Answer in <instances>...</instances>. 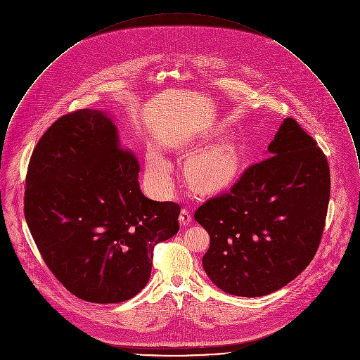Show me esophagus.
I'll return each instance as SVG.
<instances>
[{"mask_svg": "<svg viewBox=\"0 0 360 360\" xmlns=\"http://www.w3.org/2000/svg\"><path fill=\"white\" fill-rule=\"evenodd\" d=\"M191 214H190V212L187 210V209H181V212H180V216H179V221H180V224L181 226H188L190 223H191Z\"/></svg>", "mask_w": 360, "mask_h": 360, "instance_id": "34e87169", "label": "esophagus"}]
</instances>
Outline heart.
<instances>
[{"label":"heart","instance_id":"b5f03b06","mask_svg":"<svg viewBox=\"0 0 360 360\" xmlns=\"http://www.w3.org/2000/svg\"><path fill=\"white\" fill-rule=\"evenodd\" d=\"M231 156L224 150H210L193 156L184 167L187 180L200 190H210L219 186L231 169ZM170 163L159 154L151 151L147 160V174L156 188L166 191L170 187Z\"/></svg>","mask_w":360,"mask_h":360}]
</instances>
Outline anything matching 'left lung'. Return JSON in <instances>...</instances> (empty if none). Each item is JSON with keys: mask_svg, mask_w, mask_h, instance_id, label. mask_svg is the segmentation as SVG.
<instances>
[{"mask_svg": "<svg viewBox=\"0 0 360 360\" xmlns=\"http://www.w3.org/2000/svg\"><path fill=\"white\" fill-rule=\"evenodd\" d=\"M328 200L326 155L297 120L284 119L266 158L194 213L210 237L202 257L207 277L237 297L283 288L314 257Z\"/></svg>", "mask_w": 360, "mask_h": 360, "instance_id": "left-lung-1", "label": "left lung"}]
</instances>
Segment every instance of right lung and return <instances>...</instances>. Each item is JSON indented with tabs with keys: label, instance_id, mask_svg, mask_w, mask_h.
Here are the masks:
<instances>
[{
	"label": "right lung",
	"instance_id": "obj_1",
	"mask_svg": "<svg viewBox=\"0 0 360 360\" xmlns=\"http://www.w3.org/2000/svg\"><path fill=\"white\" fill-rule=\"evenodd\" d=\"M139 172L103 110L63 115L33 150L25 217L52 274L83 301L137 295L150 280L155 245L179 231L180 206L144 197Z\"/></svg>",
	"mask_w": 360,
	"mask_h": 360
}]
</instances>
